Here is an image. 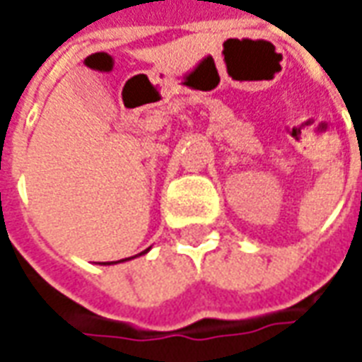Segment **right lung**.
<instances>
[{
  "label": "right lung",
  "instance_id": "1",
  "mask_svg": "<svg viewBox=\"0 0 362 362\" xmlns=\"http://www.w3.org/2000/svg\"><path fill=\"white\" fill-rule=\"evenodd\" d=\"M147 250H149V248H147ZM145 250V252H147ZM145 252H141V254H145ZM126 259H129V258H126ZM104 264H114V262H104Z\"/></svg>",
  "mask_w": 362,
  "mask_h": 362
}]
</instances>
